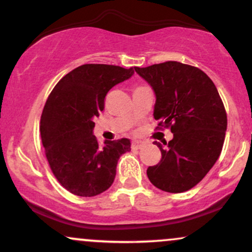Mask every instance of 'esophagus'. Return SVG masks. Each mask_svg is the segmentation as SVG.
Returning <instances> with one entry per match:
<instances>
[{"instance_id": "obj_1", "label": "esophagus", "mask_w": 252, "mask_h": 252, "mask_svg": "<svg viewBox=\"0 0 252 252\" xmlns=\"http://www.w3.org/2000/svg\"><path fill=\"white\" fill-rule=\"evenodd\" d=\"M142 146H143V142H141V141H134V142L131 143L132 149H140Z\"/></svg>"}]
</instances>
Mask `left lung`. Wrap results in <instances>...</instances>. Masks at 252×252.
I'll return each instance as SVG.
<instances>
[{
	"mask_svg": "<svg viewBox=\"0 0 252 252\" xmlns=\"http://www.w3.org/2000/svg\"><path fill=\"white\" fill-rule=\"evenodd\" d=\"M135 71L156 94V129L173 132V140L164 141V146L154 142L162 158L148 167L147 175L164 192H186L205 178L221 153L227 116L218 90L200 68L179 62Z\"/></svg>",
	"mask_w": 252,
	"mask_h": 252,
	"instance_id": "left-lung-1",
	"label": "left lung"
}]
</instances>
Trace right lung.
I'll use <instances>...</instances> for the list:
<instances>
[{"mask_svg": "<svg viewBox=\"0 0 252 252\" xmlns=\"http://www.w3.org/2000/svg\"><path fill=\"white\" fill-rule=\"evenodd\" d=\"M132 74V67L85 63L63 76L46 100L40 121L45 155L57 180L72 194L94 196L108 189L118 158L130 150L128 138L100 147L92 131L109 90Z\"/></svg>", "mask_w": 252, "mask_h": 252, "instance_id": "1", "label": "right lung"}]
</instances>
